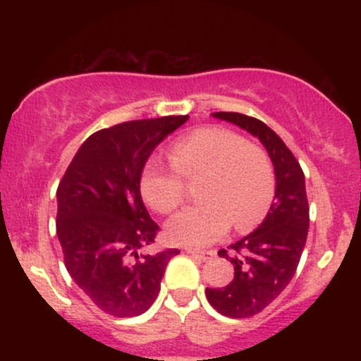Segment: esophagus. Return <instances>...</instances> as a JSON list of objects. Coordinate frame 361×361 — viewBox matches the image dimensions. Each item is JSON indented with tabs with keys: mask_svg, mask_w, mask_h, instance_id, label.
<instances>
[{
	"mask_svg": "<svg viewBox=\"0 0 361 361\" xmlns=\"http://www.w3.org/2000/svg\"><path fill=\"white\" fill-rule=\"evenodd\" d=\"M185 252H188V255H192L195 258L202 261H209L215 256V251H198V250H192V247H185Z\"/></svg>",
	"mask_w": 361,
	"mask_h": 361,
	"instance_id": "1",
	"label": "esophagus"
}]
</instances>
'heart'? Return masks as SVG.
Segmentation results:
<instances>
[{
	"instance_id": "obj_1",
	"label": "heart",
	"mask_w": 361,
	"mask_h": 361,
	"mask_svg": "<svg viewBox=\"0 0 361 361\" xmlns=\"http://www.w3.org/2000/svg\"><path fill=\"white\" fill-rule=\"evenodd\" d=\"M171 168L149 161L140 176V193L157 214L168 215L183 205L185 183L202 180L200 205L183 210L166 224V239L200 247L226 235L234 224L247 233L263 221L275 198V168L263 147L238 132L207 126L190 132L169 149Z\"/></svg>"
}]
</instances>
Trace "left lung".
Segmentation results:
<instances>
[{"label":"left lung","instance_id":"obj_1","mask_svg":"<svg viewBox=\"0 0 361 361\" xmlns=\"http://www.w3.org/2000/svg\"><path fill=\"white\" fill-rule=\"evenodd\" d=\"M215 118L244 128L261 140L275 168V200L256 231L219 256L234 264L229 285L207 288L210 305L222 316L251 317L270 305L295 275L309 231V202L299 161L267 123L235 111H215Z\"/></svg>","mask_w":361,"mask_h":361}]
</instances>
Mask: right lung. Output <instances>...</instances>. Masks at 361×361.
<instances>
[{
  "label": "right lung",
  "mask_w": 361,
  "mask_h": 361,
  "mask_svg": "<svg viewBox=\"0 0 361 361\" xmlns=\"http://www.w3.org/2000/svg\"><path fill=\"white\" fill-rule=\"evenodd\" d=\"M188 115L130 120L91 134L57 188V238L74 283L103 312L134 317L161 290L180 250L144 255L159 226L140 197V176L157 144Z\"/></svg>",
  "instance_id": "right-lung-1"
}]
</instances>
